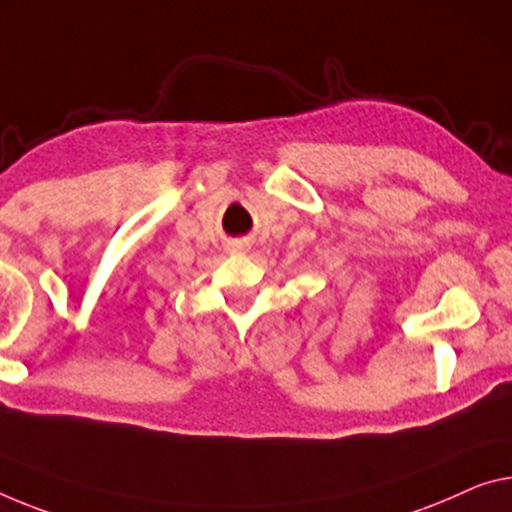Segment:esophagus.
<instances>
[{
	"label": "esophagus",
	"instance_id": "34e87169",
	"mask_svg": "<svg viewBox=\"0 0 512 512\" xmlns=\"http://www.w3.org/2000/svg\"><path fill=\"white\" fill-rule=\"evenodd\" d=\"M242 249H245V245H235V251H242Z\"/></svg>",
	"mask_w": 512,
	"mask_h": 512
}]
</instances>
